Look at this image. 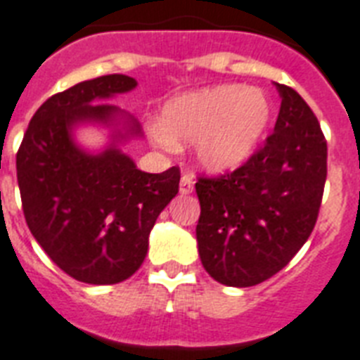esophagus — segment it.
<instances>
[{"label": "esophagus", "mask_w": 360, "mask_h": 360, "mask_svg": "<svg viewBox=\"0 0 360 360\" xmlns=\"http://www.w3.org/2000/svg\"><path fill=\"white\" fill-rule=\"evenodd\" d=\"M194 190V177L190 174H185L179 181V192L181 194H190Z\"/></svg>", "instance_id": "34e87169"}]
</instances>
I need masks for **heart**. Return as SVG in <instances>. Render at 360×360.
Returning <instances> with one entry per match:
<instances>
[{
  "instance_id": "obj_1",
  "label": "heart",
  "mask_w": 360,
  "mask_h": 360,
  "mask_svg": "<svg viewBox=\"0 0 360 360\" xmlns=\"http://www.w3.org/2000/svg\"><path fill=\"white\" fill-rule=\"evenodd\" d=\"M270 98L259 89L218 84L166 101L148 131L155 144L175 150L194 140L198 162L209 172L233 170L250 159L271 120Z\"/></svg>"
}]
</instances>
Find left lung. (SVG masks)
<instances>
[{"mask_svg":"<svg viewBox=\"0 0 360 360\" xmlns=\"http://www.w3.org/2000/svg\"><path fill=\"white\" fill-rule=\"evenodd\" d=\"M281 109L274 133L248 162L200 177L195 226L201 264L214 281L253 286L283 270L311 236L327 177V142L296 90L276 83Z\"/></svg>","mask_w":360,"mask_h":360,"instance_id":"8db88e82","label":"left lung"}]
</instances>
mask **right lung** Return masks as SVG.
Segmentation results:
<instances>
[{"mask_svg":"<svg viewBox=\"0 0 360 360\" xmlns=\"http://www.w3.org/2000/svg\"><path fill=\"white\" fill-rule=\"evenodd\" d=\"M134 86L129 75L112 74L51 96L16 155L29 231L60 270L89 285H116L139 270L155 221L179 192L177 166L148 174L120 148L140 136L136 120L116 105H94ZM86 123L113 129L99 154L75 142L73 129Z\"/></svg>","mask_w":360,"mask_h":360,"instance_id":"right-lung-1","label":"right lung"}]
</instances>
